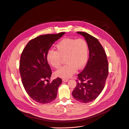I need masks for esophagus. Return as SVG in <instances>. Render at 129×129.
<instances>
[{
  "instance_id": "esophagus-1",
  "label": "esophagus",
  "mask_w": 129,
  "mask_h": 129,
  "mask_svg": "<svg viewBox=\"0 0 129 129\" xmlns=\"http://www.w3.org/2000/svg\"><path fill=\"white\" fill-rule=\"evenodd\" d=\"M68 79H66V78H63L62 79V81L63 82H67V81H68Z\"/></svg>"
}]
</instances>
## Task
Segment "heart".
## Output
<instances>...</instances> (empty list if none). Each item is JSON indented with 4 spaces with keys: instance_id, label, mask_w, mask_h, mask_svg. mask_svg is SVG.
Wrapping results in <instances>:
<instances>
[{
    "instance_id": "b5f03b06",
    "label": "heart",
    "mask_w": 129,
    "mask_h": 129,
    "mask_svg": "<svg viewBox=\"0 0 129 129\" xmlns=\"http://www.w3.org/2000/svg\"><path fill=\"white\" fill-rule=\"evenodd\" d=\"M56 51L51 49L47 58L49 64L55 68L61 66L63 58L66 64L56 71L54 75L63 78L73 76L76 69L80 70L87 63L89 55V46L84 39L66 38L56 45Z\"/></svg>"
}]
</instances>
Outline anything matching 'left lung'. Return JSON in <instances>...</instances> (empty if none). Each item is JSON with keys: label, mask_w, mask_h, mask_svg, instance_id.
I'll use <instances>...</instances> for the list:
<instances>
[{"label": "left lung", "mask_w": 129, "mask_h": 129, "mask_svg": "<svg viewBox=\"0 0 129 129\" xmlns=\"http://www.w3.org/2000/svg\"><path fill=\"white\" fill-rule=\"evenodd\" d=\"M77 33L88 42L89 58L83 70L77 75L72 94L79 102L88 103L95 100L103 90L108 75V63L105 51L97 38L85 32Z\"/></svg>", "instance_id": "1"}]
</instances>
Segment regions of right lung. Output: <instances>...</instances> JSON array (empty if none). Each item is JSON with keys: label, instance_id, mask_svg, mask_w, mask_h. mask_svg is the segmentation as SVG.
Segmentation results:
<instances>
[{"label": "right lung", "instance_id": "add662e5", "mask_svg": "<svg viewBox=\"0 0 129 129\" xmlns=\"http://www.w3.org/2000/svg\"><path fill=\"white\" fill-rule=\"evenodd\" d=\"M65 33L38 36L30 40L22 52L19 71L23 85L28 95L39 103L45 104L53 101L62 82L57 77L51 82L45 83L52 74L47 58L49 50Z\"/></svg>", "mask_w": 129, "mask_h": 129}]
</instances>
